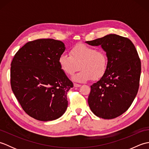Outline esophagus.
<instances>
[{"mask_svg":"<svg viewBox=\"0 0 149 149\" xmlns=\"http://www.w3.org/2000/svg\"><path fill=\"white\" fill-rule=\"evenodd\" d=\"M74 86H75V87H76V88H78V87H80L81 85V84H77V83H74Z\"/></svg>","mask_w":149,"mask_h":149,"instance_id":"34e87169","label":"esophagus"}]
</instances>
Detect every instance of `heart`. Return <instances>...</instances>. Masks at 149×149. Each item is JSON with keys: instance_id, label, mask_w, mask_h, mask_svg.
<instances>
[{"instance_id": "1", "label": "heart", "mask_w": 149, "mask_h": 149, "mask_svg": "<svg viewBox=\"0 0 149 149\" xmlns=\"http://www.w3.org/2000/svg\"><path fill=\"white\" fill-rule=\"evenodd\" d=\"M58 63L63 72L68 75H72L80 68V72L73 79L86 82L91 79H99L104 76L107 68V57L102 49L77 44L70 49L69 56L66 54L59 56Z\"/></svg>"}]
</instances>
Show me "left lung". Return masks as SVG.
<instances>
[{
    "instance_id": "obj_1",
    "label": "left lung",
    "mask_w": 149,
    "mask_h": 149,
    "mask_svg": "<svg viewBox=\"0 0 149 149\" xmlns=\"http://www.w3.org/2000/svg\"><path fill=\"white\" fill-rule=\"evenodd\" d=\"M86 43L100 45L107 57V70L91 86L88 104L98 117L116 118L129 108L138 93L141 61L137 50L127 38L115 34Z\"/></svg>"
}]
</instances>
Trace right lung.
I'll return each mask as SVG.
<instances>
[{
	"label": "right lung",
	"mask_w": 149,
	"mask_h": 149,
	"mask_svg": "<svg viewBox=\"0 0 149 149\" xmlns=\"http://www.w3.org/2000/svg\"><path fill=\"white\" fill-rule=\"evenodd\" d=\"M65 50L61 41L39 39L25 44L13 59L12 91L24 111L34 119H58L67 108L66 94L74 85L58 63Z\"/></svg>",
	"instance_id": "right-lung-1"
}]
</instances>
